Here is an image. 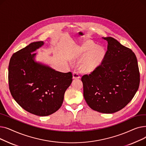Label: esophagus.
Returning a JSON list of instances; mask_svg holds the SVG:
<instances>
[{
  "instance_id": "esophagus-1",
  "label": "esophagus",
  "mask_w": 146,
  "mask_h": 146,
  "mask_svg": "<svg viewBox=\"0 0 146 146\" xmlns=\"http://www.w3.org/2000/svg\"><path fill=\"white\" fill-rule=\"evenodd\" d=\"M73 78L74 79H79L80 78V76L78 73V72L77 71H74L73 73Z\"/></svg>"
}]
</instances>
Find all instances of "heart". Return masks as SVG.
Instances as JSON below:
<instances>
[{
  "label": "heart",
  "instance_id": "1",
  "mask_svg": "<svg viewBox=\"0 0 146 146\" xmlns=\"http://www.w3.org/2000/svg\"><path fill=\"white\" fill-rule=\"evenodd\" d=\"M96 45L90 41L84 42L79 48L77 55L82 57L87 56L82 61L81 68L85 72H90L98 65L104 55V50L101 47H96Z\"/></svg>",
  "mask_w": 146,
  "mask_h": 146
}]
</instances>
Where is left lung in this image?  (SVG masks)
Wrapping results in <instances>:
<instances>
[{
    "label": "left lung",
    "instance_id": "1",
    "mask_svg": "<svg viewBox=\"0 0 146 146\" xmlns=\"http://www.w3.org/2000/svg\"><path fill=\"white\" fill-rule=\"evenodd\" d=\"M108 50L101 65L82 76L83 96L90 108L112 113L130 102L139 89L140 73L133 51L113 38H104Z\"/></svg>",
    "mask_w": 146,
    "mask_h": 146
}]
</instances>
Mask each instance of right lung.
Returning a JSON list of instances; mask_svg holds the SVG:
<instances>
[{
    "label": "right lung",
    "instance_id": "add662e5",
    "mask_svg": "<svg viewBox=\"0 0 146 146\" xmlns=\"http://www.w3.org/2000/svg\"><path fill=\"white\" fill-rule=\"evenodd\" d=\"M44 44L34 42L13 54L8 68L9 89L15 101L25 111L41 117L58 110L72 82L71 72H58L36 60L37 53L34 52Z\"/></svg>",
    "mask_w": 146,
    "mask_h": 146
}]
</instances>
